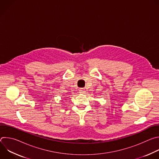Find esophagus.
Wrapping results in <instances>:
<instances>
[{"label":"esophagus","mask_w":159,"mask_h":159,"mask_svg":"<svg viewBox=\"0 0 159 159\" xmlns=\"http://www.w3.org/2000/svg\"><path fill=\"white\" fill-rule=\"evenodd\" d=\"M80 93H81V94H82V93H84V90H82V89H80V92H79Z\"/></svg>","instance_id":"esophagus-1"}]
</instances>
